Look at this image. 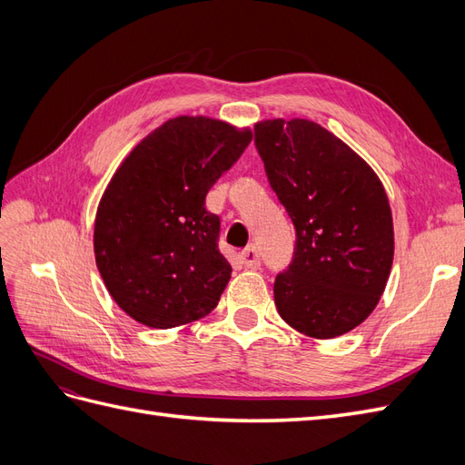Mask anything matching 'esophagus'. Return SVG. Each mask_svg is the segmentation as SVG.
<instances>
[{
	"mask_svg": "<svg viewBox=\"0 0 465 465\" xmlns=\"http://www.w3.org/2000/svg\"><path fill=\"white\" fill-rule=\"evenodd\" d=\"M241 262L244 267H248V270H256V267H260V254H258L256 246H248L246 250H242Z\"/></svg>",
	"mask_w": 465,
	"mask_h": 465,
	"instance_id": "34e87169",
	"label": "esophagus"
}]
</instances>
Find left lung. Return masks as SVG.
Returning a JSON list of instances; mask_svg holds the SVG:
<instances>
[{"mask_svg": "<svg viewBox=\"0 0 465 465\" xmlns=\"http://www.w3.org/2000/svg\"><path fill=\"white\" fill-rule=\"evenodd\" d=\"M254 143L297 242L273 283L279 316L331 340L369 318L393 262V223L382 182L359 154L311 120H265Z\"/></svg>", "mask_w": 465, "mask_h": 465, "instance_id": "1", "label": "left lung"}]
</instances>
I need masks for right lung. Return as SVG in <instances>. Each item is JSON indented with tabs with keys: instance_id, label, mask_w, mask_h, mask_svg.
Wrapping results in <instances>:
<instances>
[{
	"instance_id": "add662e5",
	"label": "right lung",
	"mask_w": 465,
	"mask_h": 465,
	"mask_svg": "<svg viewBox=\"0 0 465 465\" xmlns=\"http://www.w3.org/2000/svg\"><path fill=\"white\" fill-rule=\"evenodd\" d=\"M250 130L178 116L151 132L98 203L94 258L110 297L149 328H176L217 306L232 267L205 195L241 159Z\"/></svg>"
}]
</instances>
